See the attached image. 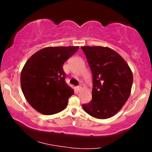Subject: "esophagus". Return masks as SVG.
Returning <instances> with one entry per match:
<instances>
[{"label":"esophagus","mask_w":152,"mask_h":152,"mask_svg":"<svg viewBox=\"0 0 152 152\" xmlns=\"http://www.w3.org/2000/svg\"><path fill=\"white\" fill-rule=\"evenodd\" d=\"M81 89H82V87L80 86H78L76 87V90L77 92H80L81 91Z\"/></svg>","instance_id":"obj_1"}]
</instances>
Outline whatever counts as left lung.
<instances>
[{"mask_svg":"<svg viewBox=\"0 0 152 152\" xmlns=\"http://www.w3.org/2000/svg\"><path fill=\"white\" fill-rule=\"evenodd\" d=\"M93 77L92 101L84 111L96 119L110 118L121 109L129 97L133 73L125 60L112 49L82 46Z\"/></svg>","mask_w":152,"mask_h":152,"instance_id":"1","label":"left lung"}]
</instances>
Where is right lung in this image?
<instances>
[{"label":"right lung","instance_id":"add662e5","mask_svg":"<svg viewBox=\"0 0 152 152\" xmlns=\"http://www.w3.org/2000/svg\"><path fill=\"white\" fill-rule=\"evenodd\" d=\"M78 46L47 47L29 58L20 73V86L27 101L43 115L62 111L74 90L65 82L63 65Z\"/></svg>","mask_w":152,"mask_h":152}]
</instances>
